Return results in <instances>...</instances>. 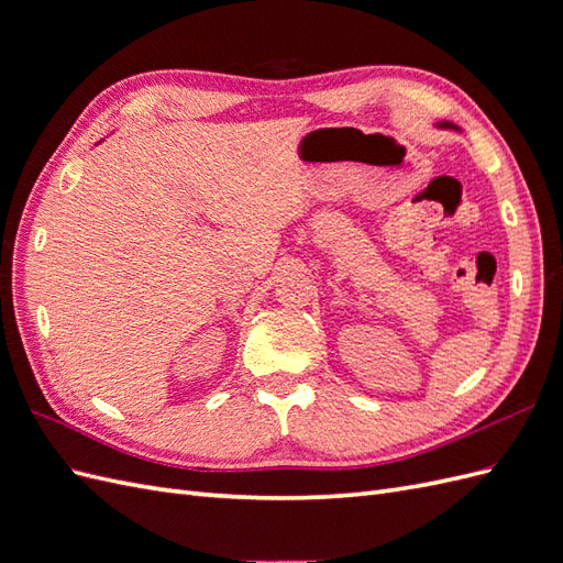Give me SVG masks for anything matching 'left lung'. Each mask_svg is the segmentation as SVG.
I'll return each mask as SVG.
<instances>
[{
    "mask_svg": "<svg viewBox=\"0 0 563 563\" xmlns=\"http://www.w3.org/2000/svg\"><path fill=\"white\" fill-rule=\"evenodd\" d=\"M434 126H437V129H453V131H460L453 122H434Z\"/></svg>",
    "mask_w": 563,
    "mask_h": 563,
    "instance_id": "obj_1",
    "label": "left lung"
}]
</instances>
